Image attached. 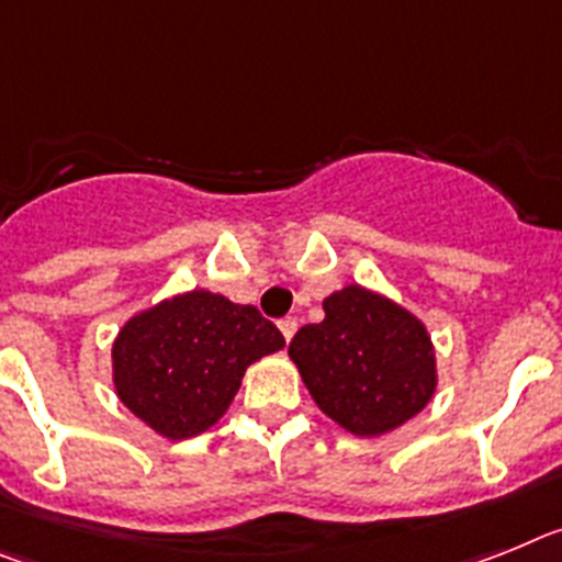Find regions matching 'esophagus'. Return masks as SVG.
Listing matches in <instances>:
<instances>
[{"mask_svg": "<svg viewBox=\"0 0 562 562\" xmlns=\"http://www.w3.org/2000/svg\"><path fill=\"white\" fill-rule=\"evenodd\" d=\"M280 334L285 336V341L294 339V334H296V319H291V316H288V319H282V322H280Z\"/></svg>", "mask_w": 562, "mask_h": 562, "instance_id": "1", "label": "esophagus"}]
</instances>
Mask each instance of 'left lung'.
<instances>
[{
	"instance_id": "8db88e82",
	"label": "left lung",
	"mask_w": 562,
	"mask_h": 562,
	"mask_svg": "<svg viewBox=\"0 0 562 562\" xmlns=\"http://www.w3.org/2000/svg\"><path fill=\"white\" fill-rule=\"evenodd\" d=\"M322 311L288 356L330 422L353 436H387L432 402L436 348L413 311L356 282L325 296Z\"/></svg>"
}]
</instances>
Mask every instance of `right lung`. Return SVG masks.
<instances>
[{"label":"right lung","instance_id":"add662e5","mask_svg":"<svg viewBox=\"0 0 562 562\" xmlns=\"http://www.w3.org/2000/svg\"><path fill=\"white\" fill-rule=\"evenodd\" d=\"M282 348L254 305L194 288L124 322L112 341V384L135 418L183 441L226 416L248 364Z\"/></svg>","mask_w":562,"mask_h":562}]
</instances>
